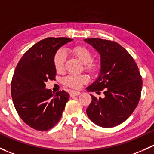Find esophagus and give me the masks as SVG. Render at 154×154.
I'll return each mask as SVG.
<instances>
[{
    "mask_svg": "<svg viewBox=\"0 0 154 154\" xmlns=\"http://www.w3.org/2000/svg\"><path fill=\"white\" fill-rule=\"evenodd\" d=\"M69 94H70L71 97L78 96V95L80 94V91H70Z\"/></svg>",
    "mask_w": 154,
    "mask_h": 154,
    "instance_id": "1",
    "label": "esophagus"
}]
</instances>
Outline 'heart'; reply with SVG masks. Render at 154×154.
<instances>
[{
	"mask_svg": "<svg viewBox=\"0 0 154 154\" xmlns=\"http://www.w3.org/2000/svg\"><path fill=\"white\" fill-rule=\"evenodd\" d=\"M72 51L80 62L85 64V69L88 72L91 73L96 72L98 69V63L96 61L92 60V54L88 48L83 46H77L73 48ZM53 61L57 72L63 71L66 61V54L63 50L60 49L57 51ZM88 81V77L85 74H69L63 79L65 85L72 88H80Z\"/></svg>",
	"mask_w": 154,
	"mask_h": 154,
	"instance_id": "b5f03b06",
	"label": "heart"
}]
</instances>
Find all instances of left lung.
<instances>
[{"label": "left lung", "instance_id": "obj_1", "mask_svg": "<svg viewBox=\"0 0 154 154\" xmlns=\"http://www.w3.org/2000/svg\"><path fill=\"white\" fill-rule=\"evenodd\" d=\"M100 54V72L96 80L86 88L88 91L105 97L91 96L86 114L94 123L112 128L129 117L137 108L141 96L142 80L133 57L116 42L100 38L85 39Z\"/></svg>", "mask_w": 154, "mask_h": 154}]
</instances>
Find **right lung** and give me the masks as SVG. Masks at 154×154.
<instances>
[{
    "label": "right lung",
    "mask_w": 154,
    "mask_h": 154,
    "mask_svg": "<svg viewBox=\"0 0 154 154\" xmlns=\"http://www.w3.org/2000/svg\"><path fill=\"white\" fill-rule=\"evenodd\" d=\"M73 40L47 38L32 46L17 63L11 82L14 108L26 124L38 131H48L60 119L69 94L46 89V82L55 80L54 56L58 49Z\"/></svg>",
    "instance_id": "right-lung-1"
}]
</instances>
